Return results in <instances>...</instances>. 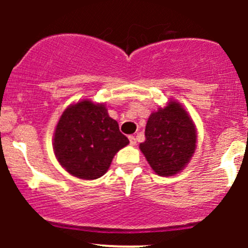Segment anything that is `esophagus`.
Listing matches in <instances>:
<instances>
[{"mask_svg":"<svg viewBox=\"0 0 248 248\" xmlns=\"http://www.w3.org/2000/svg\"><path fill=\"white\" fill-rule=\"evenodd\" d=\"M128 139H129V142H131V145H136V144H137L136 137L131 136V137H128Z\"/></svg>","mask_w":248,"mask_h":248,"instance_id":"34e87169","label":"esophagus"}]
</instances>
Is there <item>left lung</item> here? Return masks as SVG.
Listing matches in <instances>:
<instances>
[{
  "label": "left lung",
  "instance_id": "obj_1",
  "mask_svg": "<svg viewBox=\"0 0 248 248\" xmlns=\"http://www.w3.org/2000/svg\"><path fill=\"white\" fill-rule=\"evenodd\" d=\"M139 149L159 176H174L191 162L197 149V128L181 103L170 99L152 111Z\"/></svg>",
  "mask_w": 248,
  "mask_h": 248
}]
</instances>
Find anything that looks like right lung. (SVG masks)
<instances>
[{
	"mask_svg": "<svg viewBox=\"0 0 248 248\" xmlns=\"http://www.w3.org/2000/svg\"><path fill=\"white\" fill-rule=\"evenodd\" d=\"M128 144L106 104L91 99H81L64 109L52 139L62 168L82 180L103 176L115 155Z\"/></svg>",
	"mask_w": 248,
	"mask_h": 248,
	"instance_id": "1",
	"label": "right lung"
}]
</instances>
